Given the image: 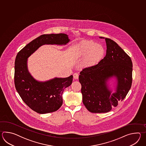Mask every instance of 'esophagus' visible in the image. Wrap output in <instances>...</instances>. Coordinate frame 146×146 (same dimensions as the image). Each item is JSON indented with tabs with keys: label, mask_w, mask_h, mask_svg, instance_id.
Masks as SVG:
<instances>
[{
	"label": "esophagus",
	"mask_w": 146,
	"mask_h": 146,
	"mask_svg": "<svg viewBox=\"0 0 146 146\" xmlns=\"http://www.w3.org/2000/svg\"><path fill=\"white\" fill-rule=\"evenodd\" d=\"M73 76H74V79H78V78H79V74L77 73V72H75L73 74Z\"/></svg>",
	"instance_id": "34e87169"
}]
</instances>
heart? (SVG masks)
Returning a JSON list of instances; mask_svg holds the SVG:
<instances>
[{
	"label": "heart",
	"instance_id": "heart-1",
	"mask_svg": "<svg viewBox=\"0 0 146 146\" xmlns=\"http://www.w3.org/2000/svg\"><path fill=\"white\" fill-rule=\"evenodd\" d=\"M78 52L80 55L87 56L86 61L89 64H93L99 60L103 55L104 50L100 44L93 41L84 40L78 45Z\"/></svg>",
	"mask_w": 146,
	"mask_h": 146
}]
</instances>
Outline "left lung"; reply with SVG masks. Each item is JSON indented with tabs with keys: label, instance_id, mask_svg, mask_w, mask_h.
Listing matches in <instances>:
<instances>
[{
	"label": "left lung",
	"instance_id": "obj_1",
	"mask_svg": "<svg viewBox=\"0 0 146 146\" xmlns=\"http://www.w3.org/2000/svg\"><path fill=\"white\" fill-rule=\"evenodd\" d=\"M105 40L106 56L96 65L83 69L79 76L83 103L94 113H106L117 106L126 96L132 84L133 63L130 57L114 40ZM113 76L117 78L118 85L116 92L111 94L106 82Z\"/></svg>",
	"mask_w": 146,
	"mask_h": 146
}]
</instances>
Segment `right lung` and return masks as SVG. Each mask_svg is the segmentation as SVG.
Listing matches in <instances>:
<instances>
[{"label":"right lung","instance_id":"right-lung-1","mask_svg":"<svg viewBox=\"0 0 146 146\" xmlns=\"http://www.w3.org/2000/svg\"><path fill=\"white\" fill-rule=\"evenodd\" d=\"M69 40L68 35L64 33L43 34L28 44L17 55L14 77L16 90L23 102L39 114L55 112L61 107L62 92L71 85L73 76L37 81L28 72L27 58L43 45H64Z\"/></svg>","mask_w":146,"mask_h":146}]
</instances>
